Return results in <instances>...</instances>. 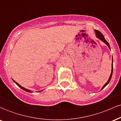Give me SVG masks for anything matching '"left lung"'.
<instances>
[{
  "mask_svg": "<svg viewBox=\"0 0 121 121\" xmlns=\"http://www.w3.org/2000/svg\"><path fill=\"white\" fill-rule=\"evenodd\" d=\"M94 32H95V36H96V37L97 38H98V39H99L100 40H101V41H102V42H104V43H105V44H106L107 45H108V47H109V48L110 49V45L109 44V43L108 42V41H106V40H105V37H104V35H102V34H101V32H100L99 31V30H94ZM113 56H112V72H111V74L110 75V77L109 79H108V81L106 82V83H105V84L104 85L102 86V89H101V90L103 89L106 86L108 85V84L109 83L110 81L111 78H112V74H113Z\"/></svg>",
  "mask_w": 121,
  "mask_h": 121,
  "instance_id": "left-lung-1",
  "label": "left lung"
}]
</instances>
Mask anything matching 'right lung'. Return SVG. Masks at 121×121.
I'll use <instances>...</instances> for the list:
<instances>
[{
    "instance_id": "obj_1",
    "label": "right lung",
    "mask_w": 121,
    "mask_h": 121,
    "mask_svg": "<svg viewBox=\"0 0 121 121\" xmlns=\"http://www.w3.org/2000/svg\"><path fill=\"white\" fill-rule=\"evenodd\" d=\"M12 80H13V81L15 83V84H16V85H17L18 86H19V87H20V88L22 89H23V91H27V92H29V93H33V92H34V91H30V90L27 89H26V88H25V87H24L22 86H21L20 84H18V83L17 82H16V81H15V80H13V79H12ZM43 91V90H42V91H36V92H41V91Z\"/></svg>"
}]
</instances>
